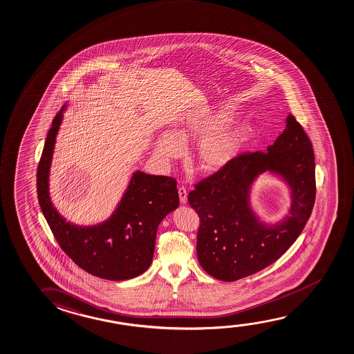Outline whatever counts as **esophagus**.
Wrapping results in <instances>:
<instances>
[{
	"mask_svg": "<svg viewBox=\"0 0 354 354\" xmlns=\"http://www.w3.org/2000/svg\"><path fill=\"white\" fill-rule=\"evenodd\" d=\"M178 192H179L180 202H181V205H186L187 203V191L185 187H179L178 189Z\"/></svg>",
	"mask_w": 354,
	"mask_h": 354,
	"instance_id": "34e87169",
	"label": "esophagus"
}]
</instances>
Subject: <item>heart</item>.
<instances>
[{
    "instance_id": "1",
    "label": "heart",
    "mask_w": 354,
    "mask_h": 354,
    "mask_svg": "<svg viewBox=\"0 0 354 354\" xmlns=\"http://www.w3.org/2000/svg\"><path fill=\"white\" fill-rule=\"evenodd\" d=\"M232 113L221 108L191 114L183 119L170 133H160L154 140L152 152L162 162L178 158L183 146L198 141L194 159L198 169L214 174L227 168L257 133L251 122L231 124Z\"/></svg>"
}]
</instances>
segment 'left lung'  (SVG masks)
<instances>
[{"instance_id":"8db88e82","label":"left lung","mask_w":354,"mask_h":354,"mask_svg":"<svg viewBox=\"0 0 354 354\" xmlns=\"http://www.w3.org/2000/svg\"><path fill=\"white\" fill-rule=\"evenodd\" d=\"M285 124L264 152L239 156L189 195L200 216L197 258L210 277L230 282L261 272L292 246L307 224L315 200L312 142L292 114ZM264 174L281 179L290 191L289 214L275 223L261 220L251 207V191Z\"/></svg>"}]
</instances>
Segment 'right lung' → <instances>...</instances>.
Returning a JSON list of instances; mask_svg holds the SVG:
<instances>
[{"mask_svg": "<svg viewBox=\"0 0 354 354\" xmlns=\"http://www.w3.org/2000/svg\"><path fill=\"white\" fill-rule=\"evenodd\" d=\"M67 107L68 103L53 119L37 167V197L44 216L62 250L85 272L111 281L138 277L152 263L160 221L179 207L176 181L135 170L108 219L87 226L68 221L50 196L52 158Z\"/></svg>", "mask_w": 354, "mask_h": 354, "instance_id": "add662e5", "label": "right lung"}]
</instances>
